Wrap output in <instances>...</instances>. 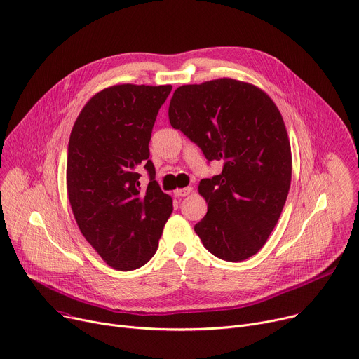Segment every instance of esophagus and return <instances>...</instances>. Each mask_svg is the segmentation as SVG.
<instances>
[{
	"mask_svg": "<svg viewBox=\"0 0 359 359\" xmlns=\"http://www.w3.org/2000/svg\"><path fill=\"white\" fill-rule=\"evenodd\" d=\"M190 191H191V187H183V189H176L175 194L177 198H184V196H187Z\"/></svg>",
	"mask_w": 359,
	"mask_h": 359,
	"instance_id": "1",
	"label": "esophagus"
}]
</instances>
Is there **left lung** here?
I'll return each instance as SVG.
<instances>
[{"mask_svg": "<svg viewBox=\"0 0 359 359\" xmlns=\"http://www.w3.org/2000/svg\"><path fill=\"white\" fill-rule=\"evenodd\" d=\"M169 120L209 161L223 163L220 175L199 183L208 213L194 232L223 260L253 256L276 226L292 179L290 143L276 104L259 87L223 77L177 87Z\"/></svg>", "mask_w": 359, "mask_h": 359, "instance_id": "1", "label": "left lung"}]
</instances>
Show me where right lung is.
Listing matches in <instances>:
<instances>
[{
  "label": "right lung",
  "instance_id": "add662e5",
  "mask_svg": "<svg viewBox=\"0 0 359 359\" xmlns=\"http://www.w3.org/2000/svg\"><path fill=\"white\" fill-rule=\"evenodd\" d=\"M172 86L117 84L86 103L69 142L67 194L86 241L117 271L143 266L156 253L173 201L154 180L149 142ZM151 175L146 188L137 173Z\"/></svg>",
  "mask_w": 359,
  "mask_h": 359
}]
</instances>
